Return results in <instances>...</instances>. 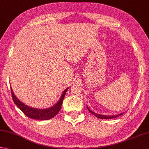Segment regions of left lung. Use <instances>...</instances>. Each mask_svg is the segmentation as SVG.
Masks as SVG:
<instances>
[{
    "label": "left lung",
    "instance_id": "left-lung-1",
    "mask_svg": "<svg viewBox=\"0 0 149 149\" xmlns=\"http://www.w3.org/2000/svg\"><path fill=\"white\" fill-rule=\"evenodd\" d=\"M87 109L89 110V111L90 112V113H91V114H93V115H95V116L96 117L100 118V119H113V118H116V117H117L120 116V115H123V113H120V114L115 115H100V114H97V113H95V112H93V111H91V110L89 109V107H87Z\"/></svg>",
    "mask_w": 149,
    "mask_h": 149
}]
</instances>
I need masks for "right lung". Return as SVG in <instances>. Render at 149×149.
Instances as JSON below:
<instances>
[{"instance_id":"right-lung-1","label":"right lung","mask_w":149,"mask_h":149,"mask_svg":"<svg viewBox=\"0 0 149 149\" xmlns=\"http://www.w3.org/2000/svg\"><path fill=\"white\" fill-rule=\"evenodd\" d=\"M69 87L66 88L64 91H63L62 95L61 96L60 100L56 104L52 106V107H49L48 109H36L28 107L24 103L21 102V101L16 97L15 93H13V89H11V93H12V97H13V100L15 102L16 106L22 111L26 115L27 117L31 118L33 119H38V120H48L50 119L53 118L54 116H56L58 114V112L60 111L61 109V107H62L63 98H64L65 95L67 92L68 89Z\"/></svg>"}]
</instances>
